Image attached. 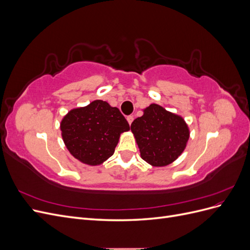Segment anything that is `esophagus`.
Instances as JSON below:
<instances>
[{
    "mask_svg": "<svg viewBox=\"0 0 250 250\" xmlns=\"http://www.w3.org/2000/svg\"><path fill=\"white\" fill-rule=\"evenodd\" d=\"M132 121H133V117H132V116H128V117H127V122L129 123V125H131Z\"/></svg>",
    "mask_w": 250,
    "mask_h": 250,
    "instance_id": "obj_1",
    "label": "esophagus"
}]
</instances>
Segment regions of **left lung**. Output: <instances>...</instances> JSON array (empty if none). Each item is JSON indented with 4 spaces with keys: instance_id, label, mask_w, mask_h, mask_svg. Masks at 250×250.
I'll return each mask as SVG.
<instances>
[{
    "instance_id": "left-lung-1",
    "label": "left lung",
    "mask_w": 250,
    "mask_h": 250,
    "mask_svg": "<svg viewBox=\"0 0 250 250\" xmlns=\"http://www.w3.org/2000/svg\"><path fill=\"white\" fill-rule=\"evenodd\" d=\"M143 111L130 126L141 157L153 167L172 164L186 149L190 138L188 124L158 104H150Z\"/></svg>"
}]
</instances>
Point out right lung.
<instances>
[{"mask_svg":"<svg viewBox=\"0 0 250 250\" xmlns=\"http://www.w3.org/2000/svg\"><path fill=\"white\" fill-rule=\"evenodd\" d=\"M63 143L82 164L98 166L115 152L121 133L129 124L117 107L102 100L71 109L60 122Z\"/></svg>","mask_w":250,"mask_h":250,"instance_id":"right-lung-1","label":"right lung"}]
</instances>
